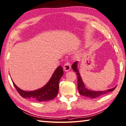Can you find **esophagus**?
Segmentation results:
<instances>
[{"instance_id": "esophagus-1", "label": "esophagus", "mask_w": 126, "mask_h": 126, "mask_svg": "<svg viewBox=\"0 0 126 126\" xmlns=\"http://www.w3.org/2000/svg\"><path fill=\"white\" fill-rule=\"evenodd\" d=\"M71 69V65L69 63V62H67L65 63V65H63V70H64L65 71H69V70Z\"/></svg>"}]
</instances>
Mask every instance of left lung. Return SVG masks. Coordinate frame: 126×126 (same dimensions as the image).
Segmentation results:
<instances>
[{
    "instance_id": "8db88e82",
    "label": "left lung",
    "mask_w": 126,
    "mask_h": 126,
    "mask_svg": "<svg viewBox=\"0 0 126 126\" xmlns=\"http://www.w3.org/2000/svg\"><path fill=\"white\" fill-rule=\"evenodd\" d=\"M78 61L75 62V63L72 65V69H73L74 71L76 72L77 76H78V89L79 90V93L82 96L88 97L89 98H94L98 97L100 96L101 95H103V94H106L109 92L113 91V90L116 89V87H114L112 89L106 90V91H92V90H90L87 89L85 87V86L83 83V81L82 80V79L81 78V76L80 75V74L79 72V70L78 69Z\"/></svg>"
}]
</instances>
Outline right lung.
<instances>
[{
	"mask_svg": "<svg viewBox=\"0 0 126 126\" xmlns=\"http://www.w3.org/2000/svg\"><path fill=\"white\" fill-rule=\"evenodd\" d=\"M63 69L60 66L55 70L50 80L41 89L32 91H25L17 86L13 81V85L18 93L25 98H30L37 102H45L56 97L59 91V81L63 75Z\"/></svg>",
	"mask_w": 126,
	"mask_h": 126,
	"instance_id": "obj_1",
	"label": "right lung"
}]
</instances>
